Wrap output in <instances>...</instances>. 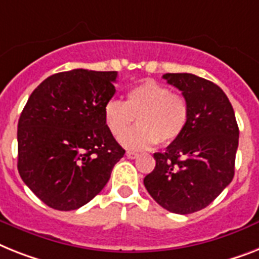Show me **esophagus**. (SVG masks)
I'll use <instances>...</instances> for the list:
<instances>
[{"label":"esophagus","instance_id":"obj_1","mask_svg":"<svg viewBox=\"0 0 259 259\" xmlns=\"http://www.w3.org/2000/svg\"><path fill=\"white\" fill-rule=\"evenodd\" d=\"M125 155H127L128 159H136V157L139 156V153L132 152V151H127V153H125Z\"/></svg>","mask_w":259,"mask_h":259}]
</instances>
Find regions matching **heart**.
<instances>
[{"mask_svg": "<svg viewBox=\"0 0 259 259\" xmlns=\"http://www.w3.org/2000/svg\"><path fill=\"white\" fill-rule=\"evenodd\" d=\"M103 117L114 138H120L134 123L138 127L120 139L130 149L149 145L169 144L184 132L189 119V106L181 95L172 94L168 86L145 79L125 94V100H110L103 108Z\"/></svg>", "mask_w": 259, "mask_h": 259, "instance_id": "heart-1", "label": "heart"}]
</instances>
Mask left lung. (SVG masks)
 <instances>
[{
  "instance_id": "1",
  "label": "left lung",
  "mask_w": 259,
  "mask_h": 259,
  "mask_svg": "<svg viewBox=\"0 0 259 259\" xmlns=\"http://www.w3.org/2000/svg\"><path fill=\"white\" fill-rule=\"evenodd\" d=\"M183 93L189 119L183 134L164 152L144 185L160 206L191 214L208 206L234 177L238 125L228 96L210 80L193 74H164Z\"/></svg>"
}]
</instances>
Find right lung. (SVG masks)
<instances>
[{
    "label": "right lung",
    "mask_w": 259,
    "mask_h": 259,
    "mask_svg": "<svg viewBox=\"0 0 259 259\" xmlns=\"http://www.w3.org/2000/svg\"><path fill=\"white\" fill-rule=\"evenodd\" d=\"M116 71L75 68L34 90L18 120V172L40 201L75 210L99 193L125 151L108 131L103 108Z\"/></svg>",
    "instance_id": "1"
}]
</instances>
